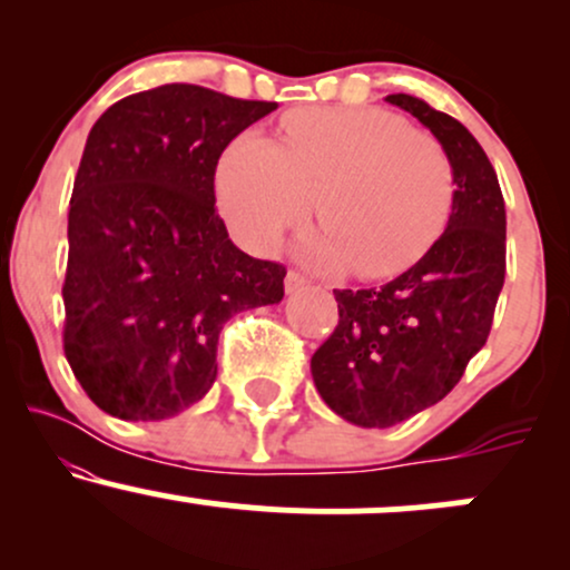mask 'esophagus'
Here are the masks:
<instances>
[{"label": "esophagus", "mask_w": 570, "mask_h": 570, "mask_svg": "<svg viewBox=\"0 0 570 570\" xmlns=\"http://www.w3.org/2000/svg\"><path fill=\"white\" fill-rule=\"evenodd\" d=\"M311 284V281H307L303 273H297V271H289L286 273V292L289 294H294V292H303L305 286Z\"/></svg>", "instance_id": "34e87169"}]
</instances>
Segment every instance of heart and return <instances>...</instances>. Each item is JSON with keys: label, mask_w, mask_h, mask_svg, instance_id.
<instances>
[{"label": "heart", "mask_w": 570, "mask_h": 570, "mask_svg": "<svg viewBox=\"0 0 570 570\" xmlns=\"http://www.w3.org/2000/svg\"><path fill=\"white\" fill-rule=\"evenodd\" d=\"M219 208L252 252L311 217L313 263L364 278L407 271L436 244L455 195L453 163L440 141L385 109H299L281 122V144L244 134L217 176Z\"/></svg>", "instance_id": "obj_1"}]
</instances>
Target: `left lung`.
I'll return each instance as SVG.
<instances>
[{
    "instance_id": "left-lung-1",
    "label": "left lung",
    "mask_w": 570,
    "mask_h": 570,
    "mask_svg": "<svg viewBox=\"0 0 570 570\" xmlns=\"http://www.w3.org/2000/svg\"><path fill=\"white\" fill-rule=\"evenodd\" d=\"M385 101L426 126L453 163L448 227L410 271L377 289H335L340 322L313 353L318 394L340 417L389 429L455 389L485 345L507 276V208L485 149L423 98Z\"/></svg>"
}]
</instances>
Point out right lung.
<instances>
[{
  "instance_id": "1",
  "label": "right lung",
  "mask_w": 570,
  "mask_h": 570,
  "mask_svg": "<svg viewBox=\"0 0 570 570\" xmlns=\"http://www.w3.org/2000/svg\"><path fill=\"white\" fill-rule=\"evenodd\" d=\"M276 107L171 82L90 128L69 200L63 353L109 415L187 410L217 381L222 326L284 297L286 267L240 252L214 208L225 147Z\"/></svg>"
}]
</instances>
